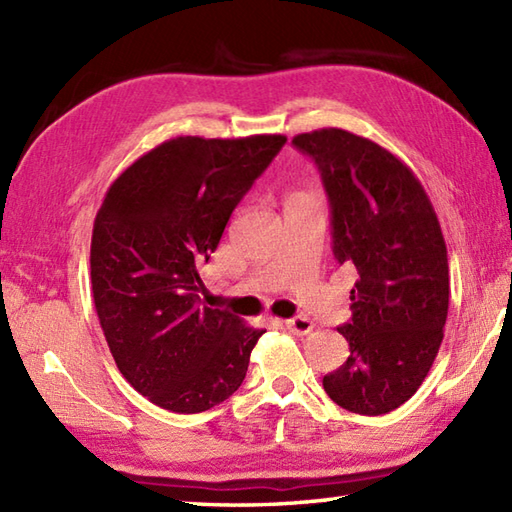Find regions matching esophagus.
Wrapping results in <instances>:
<instances>
[{
    "mask_svg": "<svg viewBox=\"0 0 512 512\" xmlns=\"http://www.w3.org/2000/svg\"><path fill=\"white\" fill-rule=\"evenodd\" d=\"M286 328H288L290 332H295V334L303 336V334H310V332H312L314 323H312L310 319H306V317H292V319L286 321Z\"/></svg>",
    "mask_w": 512,
    "mask_h": 512,
    "instance_id": "esophagus-1",
    "label": "esophagus"
}]
</instances>
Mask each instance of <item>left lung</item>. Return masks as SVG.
<instances>
[{
    "label": "left lung",
    "mask_w": 512,
    "mask_h": 512,
    "mask_svg": "<svg viewBox=\"0 0 512 512\" xmlns=\"http://www.w3.org/2000/svg\"><path fill=\"white\" fill-rule=\"evenodd\" d=\"M321 171L332 250L358 270L347 361L323 376L336 405L380 416L416 394L449 312V259L438 215L413 171L369 138L336 127L292 138Z\"/></svg>",
    "instance_id": "1"
}]
</instances>
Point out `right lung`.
<instances>
[{"mask_svg":"<svg viewBox=\"0 0 512 512\" xmlns=\"http://www.w3.org/2000/svg\"><path fill=\"white\" fill-rule=\"evenodd\" d=\"M286 136H178L127 167L94 220L96 314L116 367L154 405L200 413L233 396L266 330L200 306L198 268Z\"/></svg>","mask_w":512,"mask_h":512,"instance_id":"right-lung-1","label":"right lung"}]
</instances>
